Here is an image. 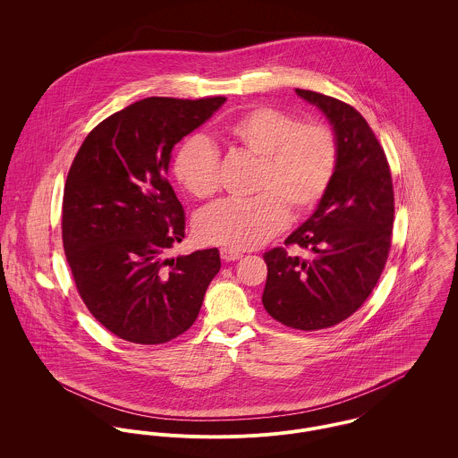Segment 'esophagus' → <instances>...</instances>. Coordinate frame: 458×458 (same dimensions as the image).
I'll use <instances>...</instances> for the list:
<instances>
[{"mask_svg":"<svg viewBox=\"0 0 458 458\" xmlns=\"http://www.w3.org/2000/svg\"><path fill=\"white\" fill-rule=\"evenodd\" d=\"M220 258L227 262L238 261V259L242 258V252H236V250H233V249L222 247V249H220Z\"/></svg>","mask_w":458,"mask_h":458,"instance_id":"34e87169","label":"esophagus"}]
</instances>
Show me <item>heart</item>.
<instances>
[{"instance_id":"heart-1","label":"heart","mask_w":458,"mask_h":458,"mask_svg":"<svg viewBox=\"0 0 458 458\" xmlns=\"http://www.w3.org/2000/svg\"><path fill=\"white\" fill-rule=\"evenodd\" d=\"M224 131L238 149L258 158V196L202 209L196 218L202 242L233 250L259 247L285 229L289 216L305 218L325 200L340 164L338 139L329 125L259 106ZM173 171L191 196L209 199L220 189V151L208 137L189 135L174 153Z\"/></svg>"}]
</instances>
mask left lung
I'll use <instances>...</instances> for the list:
<instances>
[{
    "label": "left lung",
    "instance_id": "8db88e82",
    "mask_svg": "<svg viewBox=\"0 0 458 458\" xmlns=\"http://www.w3.org/2000/svg\"><path fill=\"white\" fill-rule=\"evenodd\" d=\"M296 93L327 114L338 139L340 164L314 215L285 247L264 252L262 305L285 327L316 331L351 318L374 291L390 256L394 197L386 153L367 120L338 98L310 89ZM293 244L313 258L287 255Z\"/></svg>",
    "mask_w": 458,
    "mask_h": 458
}]
</instances>
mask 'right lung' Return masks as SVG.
Returning <instances> with one entry per match:
<instances>
[{
    "instance_id": "add662e5",
    "label": "right lung",
    "mask_w": 458,
    "mask_h": 458,
    "mask_svg": "<svg viewBox=\"0 0 458 458\" xmlns=\"http://www.w3.org/2000/svg\"><path fill=\"white\" fill-rule=\"evenodd\" d=\"M224 102L139 100L89 131L70 165L66 262L89 314L127 342L155 345L185 333L220 269L216 249L167 258L185 238V211L165 173L174 144Z\"/></svg>"
}]
</instances>
